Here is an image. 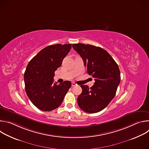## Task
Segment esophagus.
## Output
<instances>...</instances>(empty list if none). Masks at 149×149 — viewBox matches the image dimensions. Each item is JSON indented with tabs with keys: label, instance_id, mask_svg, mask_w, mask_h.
Here are the masks:
<instances>
[{
	"label": "esophagus",
	"instance_id": "34e87169",
	"mask_svg": "<svg viewBox=\"0 0 149 149\" xmlns=\"http://www.w3.org/2000/svg\"><path fill=\"white\" fill-rule=\"evenodd\" d=\"M75 86H77V84L74 82H72V87H74Z\"/></svg>",
	"mask_w": 149,
	"mask_h": 149
}]
</instances>
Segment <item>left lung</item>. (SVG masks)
Here are the masks:
<instances>
[{
  "label": "left lung",
  "mask_w": 149,
  "mask_h": 149,
  "mask_svg": "<svg viewBox=\"0 0 149 149\" xmlns=\"http://www.w3.org/2000/svg\"><path fill=\"white\" fill-rule=\"evenodd\" d=\"M72 48L82 58L87 72L94 78L93 86H80L82 91L77 99L79 108L88 113L105 109L114 97L120 82L117 63L104 49L84 44H72Z\"/></svg>",
  "instance_id": "1"
}]
</instances>
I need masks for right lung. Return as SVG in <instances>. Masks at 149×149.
Returning a JSON list of instances; mask_svg holds the SVG:
<instances>
[{
  "instance_id": "add662e5",
  "label": "right lung",
  "mask_w": 149,
  "mask_h": 149,
  "mask_svg": "<svg viewBox=\"0 0 149 149\" xmlns=\"http://www.w3.org/2000/svg\"><path fill=\"white\" fill-rule=\"evenodd\" d=\"M71 44H55L42 49L29 62L24 74L26 94L32 104L44 111L58 108L71 87L70 81L54 83L55 71L61 67Z\"/></svg>"
}]
</instances>
